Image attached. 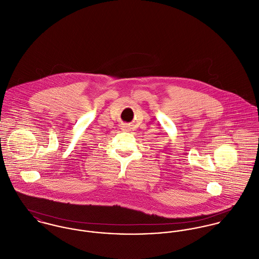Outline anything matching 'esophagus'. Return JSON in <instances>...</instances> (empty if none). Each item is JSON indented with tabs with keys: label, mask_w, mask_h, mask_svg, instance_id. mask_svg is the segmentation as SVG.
<instances>
[{
	"label": "esophagus",
	"mask_w": 259,
	"mask_h": 259,
	"mask_svg": "<svg viewBox=\"0 0 259 259\" xmlns=\"http://www.w3.org/2000/svg\"><path fill=\"white\" fill-rule=\"evenodd\" d=\"M123 131H128V126H123Z\"/></svg>",
	"instance_id": "34e87169"
}]
</instances>
